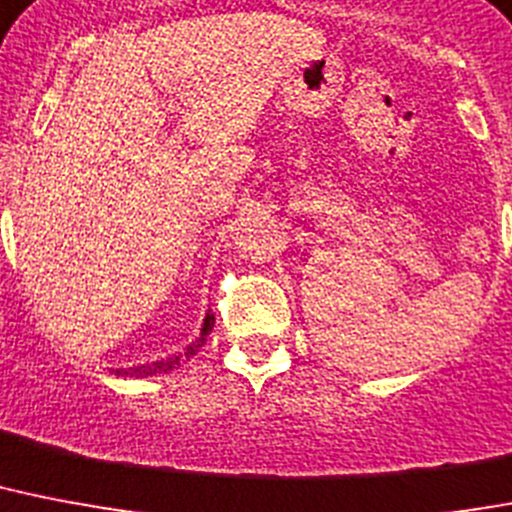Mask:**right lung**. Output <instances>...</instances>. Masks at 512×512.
Wrapping results in <instances>:
<instances>
[{
	"label": "right lung",
	"mask_w": 512,
	"mask_h": 512,
	"mask_svg": "<svg viewBox=\"0 0 512 512\" xmlns=\"http://www.w3.org/2000/svg\"><path fill=\"white\" fill-rule=\"evenodd\" d=\"M215 326V315L213 310L205 315V323H202V331H199V336L194 339V342L186 347L184 352H178V355H170L165 357V360H157V363H147V365H134V368H118V376H131V378H147V376H157V373H168L173 371V368H178V365L184 363V360H189V357L197 355L202 347H205L207 336H210V331H213Z\"/></svg>",
	"instance_id": "right-lung-1"
}]
</instances>
